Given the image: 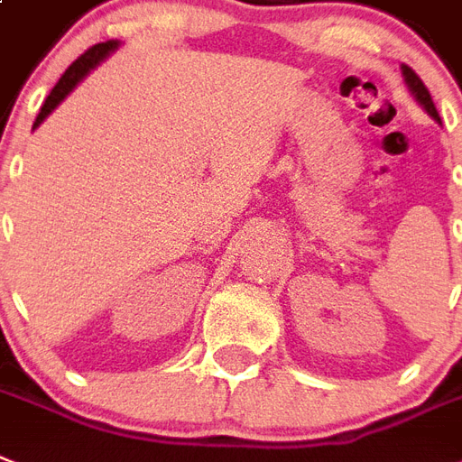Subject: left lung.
<instances>
[{"mask_svg": "<svg viewBox=\"0 0 462 462\" xmlns=\"http://www.w3.org/2000/svg\"><path fill=\"white\" fill-rule=\"evenodd\" d=\"M403 75H406V82H408V88H411V92L415 95V99L425 106V111L430 116H432L434 121H439V111L437 106H434V101H432V95H430V89L425 88V82L420 80V75L415 73L413 69H408V66H403Z\"/></svg>", "mask_w": 462, "mask_h": 462, "instance_id": "8db88e82", "label": "left lung"}]
</instances>
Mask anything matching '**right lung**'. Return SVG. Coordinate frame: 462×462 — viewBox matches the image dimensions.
<instances>
[{
	"label": "right lung",
	"instance_id": "obj_1",
	"mask_svg": "<svg viewBox=\"0 0 462 462\" xmlns=\"http://www.w3.org/2000/svg\"><path fill=\"white\" fill-rule=\"evenodd\" d=\"M116 47H118V42H114V40H111V42H99V44H95V47H89L85 54L78 56V59L70 63L69 69H66V73L61 75V80L56 82L54 89L49 92L47 99H44L42 108H40V114H37L35 123H32V130H35V127L40 125V123H42L44 118H47V116L51 114V111H54V108L59 106L63 99H66V95H69L70 89H73L75 85H78V82H80L82 78L89 73V70L95 69L101 59H106L108 51H114Z\"/></svg>",
	"mask_w": 462,
	"mask_h": 462
}]
</instances>
